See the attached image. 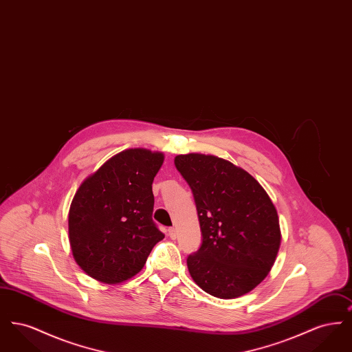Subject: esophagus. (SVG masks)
<instances>
[{
	"instance_id": "34e87169",
	"label": "esophagus",
	"mask_w": 352,
	"mask_h": 352,
	"mask_svg": "<svg viewBox=\"0 0 352 352\" xmlns=\"http://www.w3.org/2000/svg\"><path fill=\"white\" fill-rule=\"evenodd\" d=\"M168 236H170V239H175L177 237V231H175V228H168Z\"/></svg>"
}]
</instances>
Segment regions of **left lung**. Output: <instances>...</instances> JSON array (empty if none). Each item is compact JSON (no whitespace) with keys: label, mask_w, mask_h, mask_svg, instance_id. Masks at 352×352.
<instances>
[{"label":"left lung","mask_w":352,"mask_h":352,"mask_svg":"<svg viewBox=\"0 0 352 352\" xmlns=\"http://www.w3.org/2000/svg\"><path fill=\"white\" fill-rule=\"evenodd\" d=\"M192 190L201 245L187 257L194 283L206 293L231 300L268 276L281 244L277 210L250 173L227 160L188 153L174 158Z\"/></svg>","instance_id":"left-lung-1"}]
</instances>
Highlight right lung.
I'll list each match as a JSON object with an SVG mask.
<instances>
[{"label":"right lung","instance_id":"obj_1","mask_svg":"<svg viewBox=\"0 0 352 352\" xmlns=\"http://www.w3.org/2000/svg\"><path fill=\"white\" fill-rule=\"evenodd\" d=\"M164 160L161 151H120L76 190L68 211L69 245L76 264L96 281L132 278L165 237L151 218V184Z\"/></svg>","mask_w":352,"mask_h":352}]
</instances>
